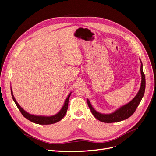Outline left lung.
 I'll list each match as a JSON object with an SVG mask.
<instances>
[{
  "label": "left lung",
  "mask_w": 156,
  "mask_h": 156,
  "mask_svg": "<svg viewBox=\"0 0 156 156\" xmlns=\"http://www.w3.org/2000/svg\"><path fill=\"white\" fill-rule=\"evenodd\" d=\"M140 61L141 63L140 72L141 76H142V80H141L140 87L136 95L129 103L121 107L120 108H119L112 113L101 114L97 112V111H96L91 105L90 100L87 99V102L89 108L91 110V112L93 114V115L95 117V118L97 119L98 120H99L101 122L107 123L119 122L129 118L135 112L136 108L138 107L141 100H142L143 98L145 90V74L143 72V64L140 59Z\"/></svg>",
  "instance_id": "obj_1"
}]
</instances>
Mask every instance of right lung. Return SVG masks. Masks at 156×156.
I'll list each match as a JSON object with an SVG mask.
<instances>
[{
    "label": "right lung",
    "instance_id": "right-lung-1",
    "mask_svg": "<svg viewBox=\"0 0 156 156\" xmlns=\"http://www.w3.org/2000/svg\"><path fill=\"white\" fill-rule=\"evenodd\" d=\"M11 95H12V98L13 99V101H14V103H15V104L16 105L17 107L20 110L21 114L23 115L26 119H27L28 120L30 121L31 122H32L34 123L38 124H43V125L54 124V123H56V122L60 121L62 119L63 117L65 116V115L66 114V111H67L69 100V98L70 96V94L72 93H70L68 95L67 98L65 99V101L64 102V104H63L62 108L56 114L51 115V116H44V115H32L31 114H29L28 112H27V111H25L23 108H22L18 104V103L16 101L15 98H14V96L13 95V93H12V90L11 87Z\"/></svg>",
    "mask_w": 156,
    "mask_h": 156
}]
</instances>
